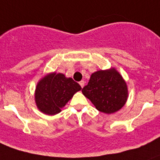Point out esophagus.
<instances>
[{
	"label": "esophagus",
	"mask_w": 160,
	"mask_h": 160,
	"mask_svg": "<svg viewBox=\"0 0 160 160\" xmlns=\"http://www.w3.org/2000/svg\"><path fill=\"white\" fill-rule=\"evenodd\" d=\"M80 86H81V88H83V86H84V81H83V80H81V81H80Z\"/></svg>",
	"instance_id": "1"
}]
</instances>
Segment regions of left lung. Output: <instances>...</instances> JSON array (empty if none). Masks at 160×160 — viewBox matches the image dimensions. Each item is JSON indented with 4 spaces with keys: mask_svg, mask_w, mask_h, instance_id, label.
Listing matches in <instances>:
<instances>
[{
    "mask_svg": "<svg viewBox=\"0 0 160 160\" xmlns=\"http://www.w3.org/2000/svg\"><path fill=\"white\" fill-rule=\"evenodd\" d=\"M82 93L98 111L105 114L120 110L126 103L128 94L126 83L114 68L92 73Z\"/></svg>",
    "mask_w": 160,
    "mask_h": 160,
    "instance_id": "1",
    "label": "left lung"
}]
</instances>
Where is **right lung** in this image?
<instances>
[{
    "mask_svg": "<svg viewBox=\"0 0 160 160\" xmlns=\"http://www.w3.org/2000/svg\"><path fill=\"white\" fill-rule=\"evenodd\" d=\"M81 87L72 78L62 73L52 72L42 78L37 83L35 101L38 110L49 115H54L72 98Z\"/></svg>",
    "mask_w": 160,
    "mask_h": 160,
    "instance_id": "add662e5",
    "label": "right lung"
}]
</instances>
